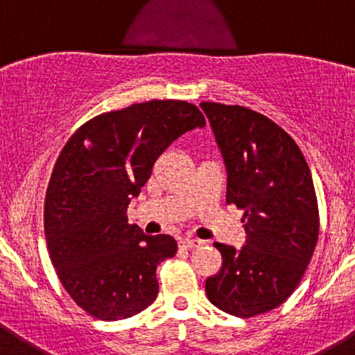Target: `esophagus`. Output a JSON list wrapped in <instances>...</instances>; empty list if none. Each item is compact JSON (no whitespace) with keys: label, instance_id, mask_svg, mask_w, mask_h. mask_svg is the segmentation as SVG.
<instances>
[{"label":"esophagus","instance_id":"esophagus-1","mask_svg":"<svg viewBox=\"0 0 355 355\" xmlns=\"http://www.w3.org/2000/svg\"><path fill=\"white\" fill-rule=\"evenodd\" d=\"M200 245H202V241L193 240V238H181L180 240L181 249H196V247H200Z\"/></svg>","mask_w":355,"mask_h":355}]
</instances>
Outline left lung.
Wrapping results in <instances>:
<instances>
[{
  "mask_svg": "<svg viewBox=\"0 0 355 355\" xmlns=\"http://www.w3.org/2000/svg\"><path fill=\"white\" fill-rule=\"evenodd\" d=\"M227 171V205L243 209L247 241L222 254L206 279L209 302L240 318L263 315L299 286L318 241V202L311 171L290 135L238 105L200 103Z\"/></svg>",
  "mask_w": 355,
  "mask_h": 355,
  "instance_id": "obj_1",
  "label": "left lung"
}]
</instances>
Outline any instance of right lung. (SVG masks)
Segmentation results:
<instances>
[{"label":"right lung","mask_w":355,"mask_h":355,"mask_svg":"<svg viewBox=\"0 0 355 355\" xmlns=\"http://www.w3.org/2000/svg\"><path fill=\"white\" fill-rule=\"evenodd\" d=\"M205 124L192 103L155 99L90 119L62 149L46 192L44 231L65 291L94 318H130L155 302L156 266L178 243L128 224L126 209L163 150Z\"/></svg>","instance_id":"1"}]
</instances>
